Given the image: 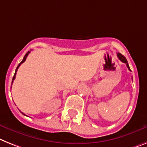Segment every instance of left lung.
Returning <instances> with one entry per match:
<instances>
[{
    "instance_id": "left-lung-1",
    "label": "left lung",
    "mask_w": 147,
    "mask_h": 147,
    "mask_svg": "<svg viewBox=\"0 0 147 147\" xmlns=\"http://www.w3.org/2000/svg\"><path fill=\"white\" fill-rule=\"evenodd\" d=\"M117 57H118V58L119 59V60H121L122 62L126 64V66H127V68L129 69V71H131L130 69V68H129V64H128V61H127V60L125 59V57L123 55H122L120 53H117Z\"/></svg>"
}]
</instances>
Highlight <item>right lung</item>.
<instances>
[{
    "instance_id": "obj_1",
    "label": "right lung",
    "mask_w": 147,
    "mask_h": 147,
    "mask_svg": "<svg viewBox=\"0 0 147 147\" xmlns=\"http://www.w3.org/2000/svg\"><path fill=\"white\" fill-rule=\"evenodd\" d=\"M30 51H28V52L26 53V55H24V58H23V60H22V62L18 64V66H17L16 69V72H15V74H14V76H13V81H12V84H13V81H14V80H15V78H16V71H17V70H18V67H19V66H20V65H21V64H22V63H24V61H25V60H26V58H27V57H28V55H29V54H30ZM22 114H24V115H25V114H24V113H22ZM25 116H26V115H25Z\"/></svg>"
}]
</instances>
